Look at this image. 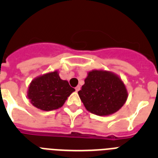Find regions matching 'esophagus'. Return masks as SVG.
Listing matches in <instances>:
<instances>
[{"label":"esophagus","mask_w":158,"mask_h":158,"mask_svg":"<svg viewBox=\"0 0 158 158\" xmlns=\"http://www.w3.org/2000/svg\"><path fill=\"white\" fill-rule=\"evenodd\" d=\"M80 89H81L80 86H77V87L75 88V90H76V92H78L79 90H80Z\"/></svg>","instance_id":"34e87169"}]
</instances>
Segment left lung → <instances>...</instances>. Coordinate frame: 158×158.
Segmentation results:
<instances>
[{
	"mask_svg": "<svg viewBox=\"0 0 158 158\" xmlns=\"http://www.w3.org/2000/svg\"><path fill=\"white\" fill-rule=\"evenodd\" d=\"M78 95L88 111L100 116L118 111L128 96L126 86L120 78L105 70L88 73Z\"/></svg>",
	"mask_w": 158,
	"mask_h": 158,
	"instance_id": "left-lung-1",
	"label": "left lung"
}]
</instances>
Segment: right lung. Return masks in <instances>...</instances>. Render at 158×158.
Wrapping results in <instances>:
<instances>
[{
	"instance_id": "obj_1",
	"label": "right lung",
	"mask_w": 158,
	"mask_h": 158,
	"mask_svg": "<svg viewBox=\"0 0 158 158\" xmlns=\"http://www.w3.org/2000/svg\"><path fill=\"white\" fill-rule=\"evenodd\" d=\"M74 91L69 82L60 78L58 71H54L35 78L29 85L27 97L32 105L48 111L62 107Z\"/></svg>"
}]
</instances>
